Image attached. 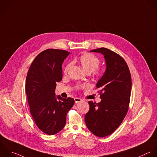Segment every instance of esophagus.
I'll list each match as a JSON object with an SVG mask.
<instances>
[{"label": "esophagus", "mask_w": 157, "mask_h": 157, "mask_svg": "<svg viewBox=\"0 0 157 157\" xmlns=\"http://www.w3.org/2000/svg\"><path fill=\"white\" fill-rule=\"evenodd\" d=\"M82 101V100L79 98H77V97L75 98V103H79L81 102Z\"/></svg>", "instance_id": "1"}]
</instances>
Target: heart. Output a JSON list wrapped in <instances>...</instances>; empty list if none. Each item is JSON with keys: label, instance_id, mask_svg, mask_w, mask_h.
I'll return each mask as SVG.
<instances>
[{"label": "heart", "instance_id": "obj_1", "mask_svg": "<svg viewBox=\"0 0 157 157\" xmlns=\"http://www.w3.org/2000/svg\"><path fill=\"white\" fill-rule=\"evenodd\" d=\"M78 62L84 68V70L88 73H94L95 76H99L101 75L102 72L98 67L100 65V60L98 57L91 53H85L81 56L78 60ZM71 66V63H68L64 68V73L67 74ZM82 86H77L76 88H82Z\"/></svg>", "mask_w": 157, "mask_h": 157}]
</instances>
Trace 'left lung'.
<instances>
[{
	"instance_id": "8db88e82",
	"label": "left lung",
	"mask_w": 157,
	"mask_h": 157,
	"mask_svg": "<svg viewBox=\"0 0 157 157\" xmlns=\"http://www.w3.org/2000/svg\"><path fill=\"white\" fill-rule=\"evenodd\" d=\"M90 52L103 54L106 68L96 84L101 100L98 103L89 101L90 108L85 122L94 135L105 137L118 128L128 112L132 78L126 62L117 53L105 48Z\"/></svg>"
}]
</instances>
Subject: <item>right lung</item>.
Returning a JSON list of instances; mask_svg holds the SVG:
<instances>
[{
  "instance_id": "right-lung-1",
  "label": "right lung",
  "mask_w": 157,
  "mask_h": 157,
  "mask_svg": "<svg viewBox=\"0 0 157 157\" xmlns=\"http://www.w3.org/2000/svg\"><path fill=\"white\" fill-rule=\"evenodd\" d=\"M65 50L48 49L40 52L29 69L25 92L31 115L39 129L53 135L65 127L72 98L56 95V82L62 79V65L70 54Z\"/></svg>"
}]
</instances>
